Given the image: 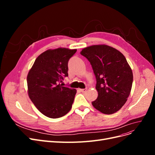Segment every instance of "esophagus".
<instances>
[{
	"label": "esophagus",
	"mask_w": 155,
	"mask_h": 155,
	"mask_svg": "<svg viewBox=\"0 0 155 155\" xmlns=\"http://www.w3.org/2000/svg\"><path fill=\"white\" fill-rule=\"evenodd\" d=\"M81 92H85L87 91V88H82V89H79Z\"/></svg>",
	"instance_id": "esophagus-1"
}]
</instances>
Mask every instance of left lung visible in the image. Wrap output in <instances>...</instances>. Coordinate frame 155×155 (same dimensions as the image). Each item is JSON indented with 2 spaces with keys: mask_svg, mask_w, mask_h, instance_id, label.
Returning <instances> with one entry per match:
<instances>
[{
  "mask_svg": "<svg viewBox=\"0 0 155 155\" xmlns=\"http://www.w3.org/2000/svg\"><path fill=\"white\" fill-rule=\"evenodd\" d=\"M80 54L91 63L96 79L98 96L93 107L105 114L115 113L127 100L133 85V72L125 56L105 45L88 46Z\"/></svg>",
  "mask_w": 155,
  "mask_h": 155,
  "instance_id": "left-lung-1",
  "label": "left lung"
}]
</instances>
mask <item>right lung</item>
Returning <instances> with one entry per match:
<instances>
[{"label": "right lung", "instance_id": "add662e5", "mask_svg": "<svg viewBox=\"0 0 155 155\" xmlns=\"http://www.w3.org/2000/svg\"><path fill=\"white\" fill-rule=\"evenodd\" d=\"M76 49H49L35 59L27 76L28 93L42 114L61 118L70 110L77 91L61 85L67 77L68 62Z\"/></svg>", "mask_w": 155, "mask_h": 155}]
</instances>
